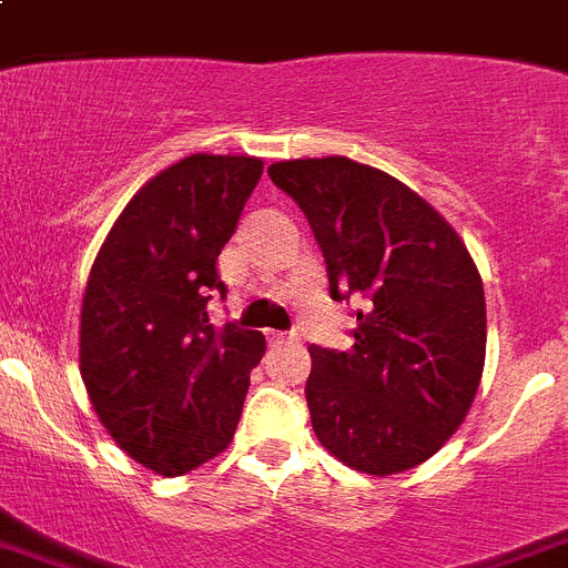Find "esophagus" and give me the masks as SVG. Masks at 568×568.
<instances>
[{
	"mask_svg": "<svg viewBox=\"0 0 568 568\" xmlns=\"http://www.w3.org/2000/svg\"><path fill=\"white\" fill-rule=\"evenodd\" d=\"M290 337H293V335H287V332H275V329H267V341L273 343V346H275V343H284V341H290Z\"/></svg>",
	"mask_w": 568,
	"mask_h": 568,
	"instance_id": "34e87169",
	"label": "esophagus"
}]
</instances>
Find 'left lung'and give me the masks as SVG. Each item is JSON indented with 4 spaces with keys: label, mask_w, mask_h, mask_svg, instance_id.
Returning <instances> with one entry per match:
<instances>
[{
    "label": "left lung",
    "mask_w": 568,
    "mask_h": 568,
    "mask_svg": "<svg viewBox=\"0 0 568 568\" xmlns=\"http://www.w3.org/2000/svg\"><path fill=\"white\" fill-rule=\"evenodd\" d=\"M267 174L310 220L332 298H363L355 346H310L315 436L368 476L423 465L465 423L485 372L476 262L450 222L386 171L310 158Z\"/></svg>",
    "instance_id": "1"
}]
</instances>
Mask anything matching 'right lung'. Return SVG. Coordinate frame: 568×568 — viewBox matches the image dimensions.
I'll use <instances>...</instances> for the list:
<instances>
[{
	"instance_id": "add662e5",
	"label": "right lung",
	"mask_w": 568,
	"mask_h": 568,
	"mask_svg": "<svg viewBox=\"0 0 568 568\" xmlns=\"http://www.w3.org/2000/svg\"><path fill=\"white\" fill-rule=\"evenodd\" d=\"M264 163L191 154L129 200L98 250L81 304V377L112 439L149 470L182 476L231 445L262 361V332L222 329L207 301L216 256Z\"/></svg>"
}]
</instances>
